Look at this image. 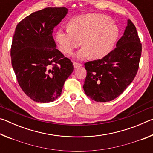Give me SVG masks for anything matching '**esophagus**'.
Segmentation results:
<instances>
[{
  "instance_id": "1",
  "label": "esophagus",
  "mask_w": 153,
  "mask_h": 153,
  "mask_svg": "<svg viewBox=\"0 0 153 153\" xmlns=\"http://www.w3.org/2000/svg\"><path fill=\"white\" fill-rule=\"evenodd\" d=\"M73 64H74V68H77V67H79L82 66V64L81 63H77V62H74Z\"/></svg>"
}]
</instances>
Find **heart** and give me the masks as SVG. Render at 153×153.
<instances>
[{
  "label": "heart",
  "mask_w": 153,
  "mask_h": 153,
  "mask_svg": "<svg viewBox=\"0 0 153 153\" xmlns=\"http://www.w3.org/2000/svg\"><path fill=\"white\" fill-rule=\"evenodd\" d=\"M119 35L118 27L109 17L92 13L71 19L67 29L56 31L55 39L65 55H70L83 44L84 46L77 52V57L84 59L91 55L93 59H100L113 51Z\"/></svg>",
  "instance_id": "obj_1"
}]
</instances>
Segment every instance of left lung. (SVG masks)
<instances>
[{"instance_id":"obj_1","label":"left lung","mask_w":153,"mask_h":153,"mask_svg":"<svg viewBox=\"0 0 153 153\" xmlns=\"http://www.w3.org/2000/svg\"><path fill=\"white\" fill-rule=\"evenodd\" d=\"M141 53L136 26L128 20L123 35L107 56L84 63L87 74L83 88L86 94L100 102L119 97L136 77Z\"/></svg>"}]
</instances>
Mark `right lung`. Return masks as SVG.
<instances>
[{"label": "right lung", "instance_id": "1", "mask_svg": "<svg viewBox=\"0 0 153 153\" xmlns=\"http://www.w3.org/2000/svg\"><path fill=\"white\" fill-rule=\"evenodd\" d=\"M67 13L64 7H47L25 17L15 28L12 67L21 88L33 101L56 100L73 72V63L55 48L53 36L54 28Z\"/></svg>", "mask_w": 153, "mask_h": 153}]
</instances>
